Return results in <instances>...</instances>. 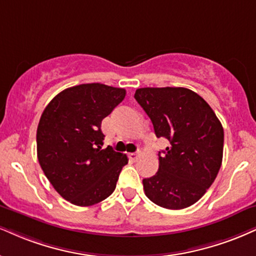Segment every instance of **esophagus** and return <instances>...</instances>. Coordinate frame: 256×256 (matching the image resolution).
Segmentation results:
<instances>
[{
  "mask_svg": "<svg viewBox=\"0 0 256 256\" xmlns=\"http://www.w3.org/2000/svg\"><path fill=\"white\" fill-rule=\"evenodd\" d=\"M128 158H130V161H136V160L138 158V154H128Z\"/></svg>",
  "mask_w": 256,
  "mask_h": 256,
  "instance_id": "1",
  "label": "esophagus"
}]
</instances>
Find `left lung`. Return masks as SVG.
<instances>
[{
    "label": "left lung",
    "mask_w": 256,
    "mask_h": 256,
    "mask_svg": "<svg viewBox=\"0 0 256 256\" xmlns=\"http://www.w3.org/2000/svg\"><path fill=\"white\" fill-rule=\"evenodd\" d=\"M134 98L169 146L158 152V170L144 178L146 196L161 208L181 210L202 198L223 160L224 131L206 101L182 87L140 88Z\"/></svg>",
    "instance_id": "obj_1"
}]
</instances>
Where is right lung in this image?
<instances>
[{
	"label": "right lung",
	"mask_w": 256,
	"mask_h": 256,
	"mask_svg": "<svg viewBox=\"0 0 256 256\" xmlns=\"http://www.w3.org/2000/svg\"><path fill=\"white\" fill-rule=\"evenodd\" d=\"M126 90L86 83L57 94L40 116L36 154L42 172L64 199L78 206L102 202L116 190L128 156L102 149L101 122Z\"/></svg>",
	"instance_id": "1"
}]
</instances>
